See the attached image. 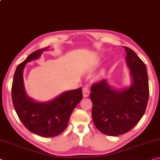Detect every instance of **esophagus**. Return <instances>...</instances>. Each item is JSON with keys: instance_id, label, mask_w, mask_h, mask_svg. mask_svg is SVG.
Here are the masks:
<instances>
[{"instance_id": "esophagus-1", "label": "esophagus", "mask_w": 160, "mask_h": 160, "mask_svg": "<svg viewBox=\"0 0 160 160\" xmlns=\"http://www.w3.org/2000/svg\"><path fill=\"white\" fill-rule=\"evenodd\" d=\"M90 91L89 90L88 88H84L82 89V94L84 97H88L89 95H90Z\"/></svg>"}]
</instances>
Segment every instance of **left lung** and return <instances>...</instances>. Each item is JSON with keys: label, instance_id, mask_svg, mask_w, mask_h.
Masks as SVG:
<instances>
[{"label": "left lung", "instance_id": "obj_1", "mask_svg": "<svg viewBox=\"0 0 160 160\" xmlns=\"http://www.w3.org/2000/svg\"><path fill=\"white\" fill-rule=\"evenodd\" d=\"M124 48L131 85L118 90L103 80L91 87L94 124L100 132L111 136L124 134L133 128L144 115L149 99L145 64L131 48Z\"/></svg>", "mask_w": 160, "mask_h": 160}]
</instances>
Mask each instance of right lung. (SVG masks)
<instances>
[{"label":"right lung","mask_w":160,"mask_h":160,"mask_svg":"<svg viewBox=\"0 0 160 160\" xmlns=\"http://www.w3.org/2000/svg\"><path fill=\"white\" fill-rule=\"evenodd\" d=\"M49 47L32 53L15 72L12 86V100L22 123L29 131L42 137H55L66 128L72 111L82 99V88L64 92L51 101H35L26 93L23 71L26 64L39 58Z\"/></svg>","instance_id":"1"}]
</instances>
